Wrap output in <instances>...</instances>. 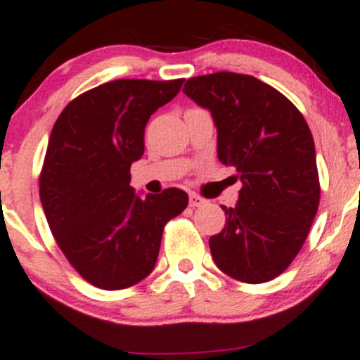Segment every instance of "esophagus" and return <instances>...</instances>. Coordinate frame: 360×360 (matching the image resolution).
Returning <instances> with one entry per match:
<instances>
[{
    "label": "esophagus",
    "instance_id": "34e87169",
    "mask_svg": "<svg viewBox=\"0 0 360 360\" xmlns=\"http://www.w3.org/2000/svg\"><path fill=\"white\" fill-rule=\"evenodd\" d=\"M205 203H207V200H205L203 196L196 195V193H191V195H189V207L196 208V207H201V205H205Z\"/></svg>",
    "mask_w": 360,
    "mask_h": 360
}]
</instances>
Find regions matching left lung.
<instances>
[{"label":"left lung","mask_w":360,"mask_h":360,"mask_svg":"<svg viewBox=\"0 0 360 360\" xmlns=\"http://www.w3.org/2000/svg\"><path fill=\"white\" fill-rule=\"evenodd\" d=\"M183 92L212 112L217 155L243 181L227 222L210 238L225 275L263 283L289 268L319 205L314 140L301 110L251 75L219 71L189 78Z\"/></svg>","instance_id":"1"}]
</instances>
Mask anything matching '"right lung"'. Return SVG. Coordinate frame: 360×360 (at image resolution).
Returning <instances> with one entry per match:
<instances>
[{"label": "right lung", "instance_id": "1", "mask_svg": "<svg viewBox=\"0 0 360 360\" xmlns=\"http://www.w3.org/2000/svg\"><path fill=\"white\" fill-rule=\"evenodd\" d=\"M183 82H108L73 98L54 122L41 203L59 250L98 289H128L152 274L165 224L188 207L183 189L140 198L129 186L150 116Z\"/></svg>", "mask_w": 360, "mask_h": 360}]
</instances>
